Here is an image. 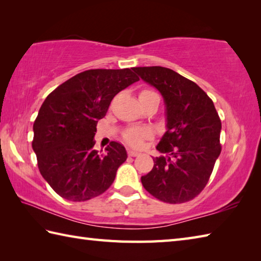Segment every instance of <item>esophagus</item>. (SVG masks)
I'll list each match as a JSON object with an SVG mask.
<instances>
[{"label":"esophagus","instance_id":"obj_1","mask_svg":"<svg viewBox=\"0 0 261 261\" xmlns=\"http://www.w3.org/2000/svg\"><path fill=\"white\" fill-rule=\"evenodd\" d=\"M127 154H129L130 157H137V156H139L140 152L135 151V150H131V149H129V150H127Z\"/></svg>","mask_w":261,"mask_h":261}]
</instances>
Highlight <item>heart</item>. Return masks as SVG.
Segmentation results:
<instances>
[{"label":"heart","mask_w":261,"mask_h":261,"mask_svg":"<svg viewBox=\"0 0 261 261\" xmlns=\"http://www.w3.org/2000/svg\"><path fill=\"white\" fill-rule=\"evenodd\" d=\"M151 93L154 92L150 90H142L140 92V95H147V94ZM149 136H150V131L148 129H145V127H130V129H127L123 134L124 140L129 143V145L134 147L140 146L142 140Z\"/></svg>","instance_id":"b5f03b06"}]
</instances>
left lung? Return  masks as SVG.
<instances>
[{"instance_id": "8db88e82", "label": "left lung", "mask_w": 261, "mask_h": 261, "mask_svg": "<svg viewBox=\"0 0 261 261\" xmlns=\"http://www.w3.org/2000/svg\"><path fill=\"white\" fill-rule=\"evenodd\" d=\"M134 70L162 94L167 121L156 147L166 156L153 159L150 173L141 177L142 185L166 203L191 201L207 184L221 153V120L213 101L173 69L151 66Z\"/></svg>"}]
</instances>
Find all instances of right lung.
<instances>
[{"label":"right lung","instance_id":"obj_1","mask_svg":"<svg viewBox=\"0 0 261 261\" xmlns=\"http://www.w3.org/2000/svg\"><path fill=\"white\" fill-rule=\"evenodd\" d=\"M138 81L129 68L85 70L42 103L33 123L32 149L40 174L59 196L84 202L112 185L126 151L115 141L107 153L94 150L96 124L116 94Z\"/></svg>","mask_w":261,"mask_h":261}]
</instances>
